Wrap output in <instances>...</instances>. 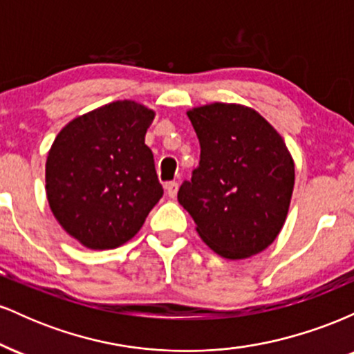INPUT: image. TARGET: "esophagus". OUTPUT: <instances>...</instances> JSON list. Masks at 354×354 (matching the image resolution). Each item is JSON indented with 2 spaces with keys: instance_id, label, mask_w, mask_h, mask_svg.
I'll list each match as a JSON object with an SVG mask.
<instances>
[{
  "instance_id": "obj_1",
  "label": "esophagus",
  "mask_w": 354,
  "mask_h": 354,
  "mask_svg": "<svg viewBox=\"0 0 354 354\" xmlns=\"http://www.w3.org/2000/svg\"><path fill=\"white\" fill-rule=\"evenodd\" d=\"M165 189H166V194H168L169 198H174L178 193V183L176 181H168L165 185Z\"/></svg>"
}]
</instances>
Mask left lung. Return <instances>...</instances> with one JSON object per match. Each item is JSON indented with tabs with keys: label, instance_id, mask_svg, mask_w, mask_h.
I'll use <instances>...</instances> for the list:
<instances>
[{
	"label": "left lung",
	"instance_id": "obj_1",
	"mask_svg": "<svg viewBox=\"0 0 354 354\" xmlns=\"http://www.w3.org/2000/svg\"><path fill=\"white\" fill-rule=\"evenodd\" d=\"M200 140V165L178 201L203 241L219 256L261 253L281 231L295 186L293 158L254 109L213 103L188 111Z\"/></svg>",
	"mask_w": 354,
	"mask_h": 354
}]
</instances>
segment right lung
<instances>
[{"label": "right lung", "mask_w": 354, "mask_h": 354, "mask_svg": "<svg viewBox=\"0 0 354 354\" xmlns=\"http://www.w3.org/2000/svg\"><path fill=\"white\" fill-rule=\"evenodd\" d=\"M153 118L135 101H113L70 121L56 136L46 160L48 203L83 246L123 245L163 196L145 145Z\"/></svg>", "instance_id": "obj_1"}]
</instances>
